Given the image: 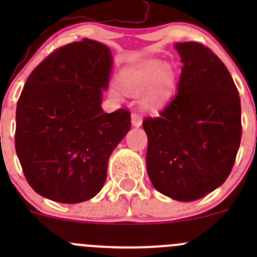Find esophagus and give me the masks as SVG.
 I'll return each mask as SVG.
<instances>
[{"instance_id": "obj_1", "label": "esophagus", "mask_w": 257, "mask_h": 257, "mask_svg": "<svg viewBox=\"0 0 257 257\" xmlns=\"http://www.w3.org/2000/svg\"><path fill=\"white\" fill-rule=\"evenodd\" d=\"M142 121H143V119H142V116L139 115V114H132V124H133V126H137V128H138V126L142 125Z\"/></svg>"}]
</instances>
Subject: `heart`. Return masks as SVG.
I'll use <instances>...</instances> for the list:
<instances>
[{
  "label": "heart",
  "instance_id": "b5f03b06",
  "mask_svg": "<svg viewBox=\"0 0 257 257\" xmlns=\"http://www.w3.org/2000/svg\"><path fill=\"white\" fill-rule=\"evenodd\" d=\"M120 84L132 95H139L147 90L141 100V107L148 112H155L172 98L175 88V74L163 62H145L124 72L120 76ZM110 93L114 97H120L118 88L113 87Z\"/></svg>",
  "mask_w": 257,
  "mask_h": 257
}]
</instances>
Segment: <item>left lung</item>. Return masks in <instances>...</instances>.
Returning <instances> with one entry per match:
<instances>
[{"mask_svg": "<svg viewBox=\"0 0 257 257\" xmlns=\"http://www.w3.org/2000/svg\"><path fill=\"white\" fill-rule=\"evenodd\" d=\"M183 63L178 93L157 118H145L147 172L159 193L193 201L229 177L241 141V104L231 74L196 42L174 46Z\"/></svg>", "mask_w": 257, "mask_h": 257, "instance_id": "obj_1", "label": "left lung"}]
</instances>
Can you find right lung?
I'll return each instance as SVG.
<instances>
[{
	"mask_svg": "<svg viewBox=\"0 0 257 257\" xmlns=\"http://www.w3.org/2000/svg\"><path fill=\"white\" fill-rule=\"evenodd\" d=\"M113 57L97 41L69 43L28 77L16 109V145L31 188L63 204L87 201L102 190L108 160L131 131V113L102 109Z\"/></svg>",
	"mask_w": 257,
	"mask_h": 257,
	"instance_id": "obj_1",
	"label": "right lung"
}]
</instances>
